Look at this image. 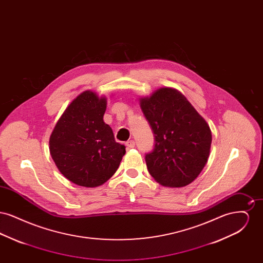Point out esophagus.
<instances>
[{
  "label": "esophagus",
  "instance_id": "34e87169",
  "mask_svg": "<svg viewBox=\"0 0 263 263\" xmlns=\"http://www.w3.org/2000/svg\"><path fill=\"white\" fill-rule=\"evenodd\" d=\"M125 145L127 146V148L132 149V148L135 147V142H134L133 140H130V141H127V142H126Z\"/></svg>",
  "mask_w": 263,
  "mask_h": 263
}]
</instances>
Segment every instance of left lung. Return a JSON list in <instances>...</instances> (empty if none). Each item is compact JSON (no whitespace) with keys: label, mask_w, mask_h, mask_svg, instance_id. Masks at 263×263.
<instances>
[{"label":"left lung","mask_w":263,"mask_h":263,"mask_svg":"<svg viewBox=\"0 0 263 263\" xmlns=\"http://www.w3.org/2000/svg\"><path fill=\"white\" fill-rule=\"evenodd\" d=\"M140 104L155 136L154 149L145 155L150 175L164 186L191 183L209 158V126L176 89L160 88Z\"/></svg>","instance_id":"obj_1"}]
</instances>
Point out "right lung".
<instances>
[{
    "label": "right lung",
    "instance_id": "add662e5",
    "mask_svg": "<svg viewBox=\"0 0 263 263\" xmlns=\"http://www.w3.org/2000/svg\"><path fill=\"white\" fill-rule=\"evenodd\" d=\"M105 109L106 100L87 90L70 103L51 134L53 161L78 185H101L114 175L125 155V146L115 142L112 129L103 122Z\"/></svg>",
    "mask_w": 263,
    "mask_h": 263
}]
</instances>
